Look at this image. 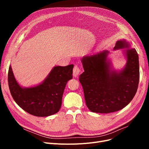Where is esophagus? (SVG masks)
<instances>
[{
    "label": "esophagus",
    "instance_id": "34e87169",
    "mask_svg": "<svg viewBox=\"0 0 149 149\" xmlns=\"http://www.w3.org/2000/svg\"><path fill=\"white\" fill-rule=\"evenodd\" d=\"M80 72V69L77 65H75L73 69V75L74 77H77Z\"/></svg>",
    "mask_w": 149,
    "mask_h": 149
}]
</instances>
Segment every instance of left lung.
Returning <instances> with one entry per match:
<instances>
[{
  "label": "left lung",
  "instance_id": "left-lung-1",
  "mask_svg": "<svg viewBox=\"0 0 149 149\" xmlns=\"http://www.w3.org/2000/svg\"><path fill=\"white\" fill-rule=\"evenodd\" d=\"M122 49L127 62L120 70L113 68L107 50L81 58L84 71L79 81L86 104L92 112L108 113L120 111L136 94L139 80L138 55L125 39L117 41L113 48L114 50Z\"/></svg>",
  "mask_w": 149,
  "mask_h": 149
}]
</instances>
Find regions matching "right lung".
Instances as JSON below:
<instances>
[{
    "instance_id": "obj_1",
    "label": "right lung",
    "mask_w": 149,
    "mask_h": 149,
    "mask_svg": "<svg viewBox=\"0 0 149 149\" xmlns=\"http://www.w3.org/2000/svg\"><path fill=\"white\" fill-rule=\"evenodd\" d=\"M74 65L54 67L45 80L34 86L22 87L15 79L11 66L8 75L9 88L14 100L25 111L36 116L57 113L67 82L72 79Z\"/></svg>"
}]
</instances>
